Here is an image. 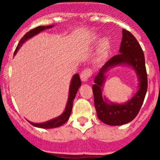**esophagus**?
<instances>
[{"label":"esophagus","mask_w":160,"mask_h":160,"mask_svg":"<svg viewBox=\"0 0 160 160\" xmlns=\"http://www.w3.org/2000/svg\"><path fill=\"white\" fill-rule=\"evenodd\" d=\"M92 75V70L90 69H85L82 71V72L80 73V78H81L82 81L83 82H88V80Z\"/></svg>","instance_id":"obj_1"}]
</instances>
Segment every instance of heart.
Returning <instances> with one entry per match:
<instances>
[{"instance_id":"b5f03b06","label":"heart","mask_w":160,"mask_h":160,"mask_svg":"<svg viewBox=\"0 0 160 160\" xmlns=\"http://www.w3.org/2000/svg\"><path fill=\"white\" fill-rule=\"evenodd\" d=\"M106 45H107V42H104V43H103V47H105V46H106Z\"/></svg>"}]
</instances>
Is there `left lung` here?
I'll return each instance as SVG.
<instances>
[{
	"label": "left lung",
	"instance_id": "obj_1",
	"mask_svg": "<svg viewBox=\"0 0 160 160\" xmlns=\"http://www.w3.org/2000/svg\"><path fill=\"white\" fill-rule=\"evenodd\" d=\"M125 65L135 70L138 78V90L129 101L118 104L102 95L105 73L117 65ZM148 88L145 56L139 43L128 31L122 29V40L119 54L113 56L100 70L92 86L94 106L99 120L108 125H122L132 122L137 116L146 97Z\"/></svg>",
	"mask_w": 160,
	"mask_h": 160
}]
</instances>
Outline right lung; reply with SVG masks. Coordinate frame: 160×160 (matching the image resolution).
Segmentation results:
<instances>
[{
    "instance_id": "1",
    "label": "right lung",
    "mask_w": 160,
    "mask_h": 160,
    "mask_svg": "<svg viewBox=\"0 0 160 160\" xmlns=\"http://www.w3.org/2000/svg\"><path fill=\"white\" fill-rule=\"evenodd\" d=\"M54 26V25H48V26H38L36 28H35L34 29L30 30L29 32H27L25 35L22 38V39L19 42L17 48H16L15 51H14V56H15V54L17 53V52L18 51V49H20L21 46H22L23 43H25L27 40L30 39L31 38H32L35 35H38V33H40L42 31L49 29V28H52ZM81 86V80L80 79V76L78 73L74 74L73 77H72V80H71L70 84V89H69V96H68V100H67V105H66L65 111L62 112V114H60L58 117L55 118L51 119V120L47 121L46 122H42V123H34V122H28L33 126L37 127V128H58V127L61 126V125H64L66 122L68 121V119L70 118V116L71 114V111H72V104H73V100L75 98L76 94L77 93V90H78L79 88Z\"/></svg>"
}]
</instances>
